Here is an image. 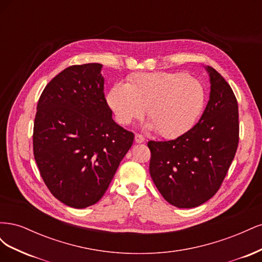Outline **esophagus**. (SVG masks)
I'll use <instances>...</instances> for the list:
<instances>
[{"label":"esophagus","instance_id":"1","mask_svg":"<svg viewBox=\"0 0 262 262\" xmlns=\"http://www.w3.org/2000/svg\"><path fill=\"white\" fill-rule=\"evenodd\" d=\"M134 140H136L137 143H143V142L145 141L144 137L141 136V134H139V133L136 134V137H134Z\"/></svg>","mask_w":262,"mask_h":262}]
</instances>
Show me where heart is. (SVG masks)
Masks as SVG:
<instances>
[{
    "mask_svg": "<svg viewBox=\"0 0 262 262\" xmlns=\"http://www.w3.org/2000/svg\"><path fill=\"white\" fill-rule=\"evenodd\" d=\"M107 100L119 123L129 124L146 110L149 128L164 138H176L194 125L207 94L199 80L184 72L139 73L128 84H116Z\"/></svg>",
    "mask_w": 262,
    "mask_h": 262,
    "instance_id": "1",
    "label": "heart"
}]
</instances>
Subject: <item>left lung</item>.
Wrapping results in <instances>:
<instances>
[{"label":"left lung","mask_w":262,"mask_h":262,"mask_svg":"<svg viewBox=\"0 0 262 262\" xmlns=\"http://www.w3.org/2000/svg\"><path fill=\"white\" fill-rule=\"evenodd\" d=\"M208 71L210 99L199 122L170 141H148L149 173L164 199L177 208H195L217 192L239 141L238 105L217 71Z\"/></svg>","instance_id":"obj_1"}]
</instances>
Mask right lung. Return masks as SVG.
Listing matches in <instances>:
<instances>
[{
    "label": "right lung",
    "mask_w": 262,
    "mask_h": 262,
    "mask_svg": "<svg viewBox=\"0 0 262 262\" xmlns=\"http://www.w3.org/2000/svg\"><path fill=\"white\" fill-rule=\"evenodd\" d=\"M99 63L72 66L47 84L34 122V156L50 192L71 208L98 202L134 134L113 119Z\"/></svg>",
    "instance_id": "1"
}]
</instances>
